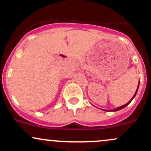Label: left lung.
<instances>
[{
	"label": "left lung",
	"instance_id": "left-lung-1",
	"mask_svg": "<svg viewBox=\"0 0 151 151\" xmlns=\"http://www.w3.org/2000/svg\"><path fill=\"white\" fill-rule=\"evenodd\" d=\"M138 86H139V82H138V87H137V89H136V92H135V93H134V95H133V96L132 98H131V99L130 100V101L128 102L127 104H124V106H120V107H118V108H116V109H113V110H110L111 111H119V110H121V109H124V108H125V107L126 106H128L129 104L130 103H131V101H132V100L133 99H134V97L135 96H136V93H137V91H138ZM104 111H108V110H104Z\"/></svg>",
	"mask_w": 151,
	"mask_h": 151
}]
</instances>
